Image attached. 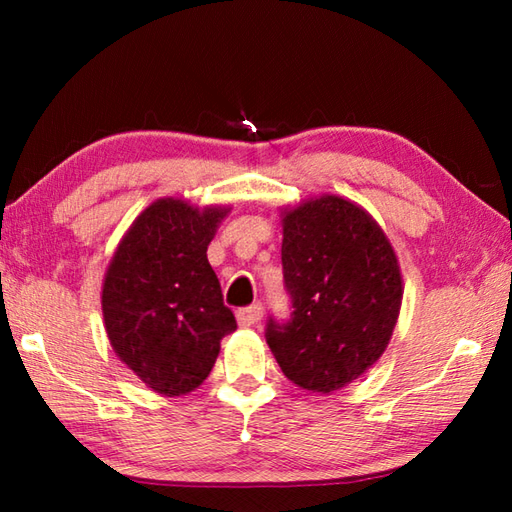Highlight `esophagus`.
<instances>
[{
  "mask_svg": "<svg viewBox=\"0 0 512 512\" xmlns=\"http://www.w3.org/2000/svg\"><path fill=\"white\" fill-rule=\"evenodd\" d=\"M262 317H264L262 303H253V306H246V308L237 310V323L244 325V328H250V325L259 323V321H262Z\"/></svg>",
  "mask_w": 512,
  "mask_h": 512,
  "instance_id": "34e87169",
  "label": "esophagus"
}]
</instances>
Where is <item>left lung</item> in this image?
<instances>
[{
    "label": "left lung",
    "instance_id": "8db88e82",
    "mask_svg": "<svg viewBox=\"0 0 512 512\" xmlns=\"http://www.w3.org/2000/svg\"><path fill=\"white\" fill-rule=\"evenodd\" d=\"M290 317L266 343L292 383L330 394L372 367L394 332L402 279L385 233L350 200L323 195L284 215Z\"/></svg>",
    "mask_w": 512,
    "mask_h": 512
}]
</instances>
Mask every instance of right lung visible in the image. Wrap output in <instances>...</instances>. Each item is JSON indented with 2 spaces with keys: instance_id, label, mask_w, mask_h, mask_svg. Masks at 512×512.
Returning <instances> with one entry per match:
<instances>
[{
  "instance_id": "add662e5",
  "label": "right lung",
  "mask_w": 512,
  "mask_h": 512,
  "mask_svg": "<svg viewBox=\"0 0 512 512\" xmlns=\"http://www.w3.org/2000/svg\"><path fill=\"white\" fill-rule=\"evenodd\" d=\"M228 209L158 200L140 213L103 284L105 330L118 358L158 394L204 383L237 321L206 259Z\"/></svg>"
}]
</instances>
